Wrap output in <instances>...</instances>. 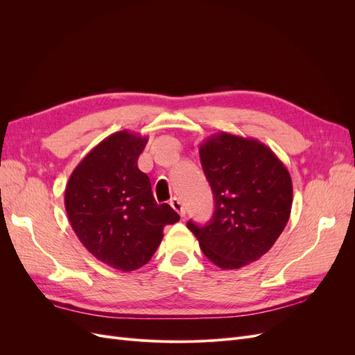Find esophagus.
I'll use <instances>...</instances> for the list:
<instances>
[{
	"label": "esophagus",
	"mask_w": 355,
	"mask_h": 355,
	"mask_svg": "<svg viewBox=\"0 0 355 355\" xmlns=\"http://www.w3.org/2000/svg\"><path fill=\"white\" fill-rule=\"evenodd\" d=\"M170 206L173 207V210H176L179 213V216L184 218L185 216V209H184V204H182V201L178 198V197H173L170 200Z\"/></svg>",
	"instance_id": "obj_1"
}]
</instances>
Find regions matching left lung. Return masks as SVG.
<instances>
[{"instance_id": "left-lung-1", "label": "left lung", "mask_w": 355, "mask_h": 355, "mask_svg": "<svg viewBox=\"0 0 355 355\" xmlns=\"http://www.w3.org/2000/svg\"><path fill=\"white\" fill-rule=\"evenodd\" d=\"M214 197L206 227L188 222L202 253L222 270H240L262 257L286 228L293 187L288 170L253 137L219 132L200 145Z\"/></svg>"}]
</instances>
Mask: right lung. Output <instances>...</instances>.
<instances>
[{"label": "right lung", "instance_id": "obj_1", "mask_svg": "<svg viewBox=\"0 0 355 355\" xmlns=\"http://www.w3.org/2000/svg\"><path fill=\"white\" fill-rule=\"evenodd\" d=\"M148 137L116 132L96 145L75 167L65 188V209L73 232L96 259L118 271H135L151 261L166 225L179 214L157 204L151 180L137 158Z\"/></svg>", "mask_w": 355, "mask_h": 355}]
</instances>
